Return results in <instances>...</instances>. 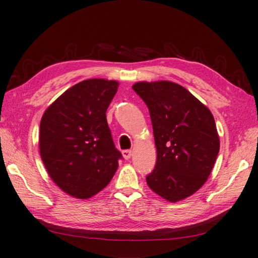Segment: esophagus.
<instances>
[{"label":"esophagus","mask_w":258,"mask_h":258,"mask_svg":"<svg viewBox=\"0 0 258 258\" xmlns=\"http://www.w3.org/2000/svg\"><path fill=\"white\" fill-rule=\"evenodd\" d=\"M122 154H123V157L125 158V160H130L131 156H132V151L125 150V151L122 152Z\"/></svg>","instance_id":"esophagus-1"}]
</instances>
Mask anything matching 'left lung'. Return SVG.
<instances>
[{"label": "left lung", "mask_w": 258, "mask_h": 258, "mask_svg": "<svg viewBox=\"0 0 258 258\" xmlns=\"http://www.w3.org/2000/svg\"><path fill=\"white\" fill-rule=\"evenodd\" d=\"M132 87L149 107L157 153L146 183L168 202L185 200L206 183L220 152L213 114L171 81H142Z\"/></svg>", "instance_id": "1"}]
</instances>
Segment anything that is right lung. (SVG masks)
<instances>
[{"label": "right lung", "mask_w": 258, "mask_h": 258, "mask_svg": "<svg viewBox=\"0 0 258 258\" xmlns=\"http://www.w3.org/2000/svg\"><path fill=\"white\" fill-rule=\"evenodd\" d=\"M119 83L90 79L70 87L41 118L40 149L52 180L80 200L96 195L111 182L120 153L115 149L106 111Z\"/></svg>", "instance_id": "obj_1"}]
</instances>
